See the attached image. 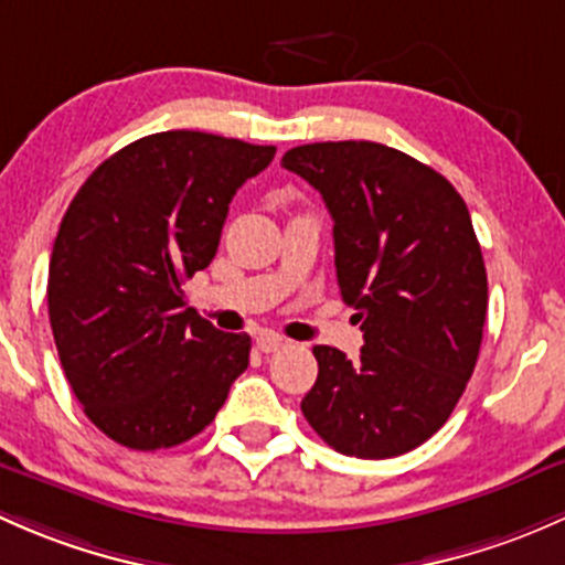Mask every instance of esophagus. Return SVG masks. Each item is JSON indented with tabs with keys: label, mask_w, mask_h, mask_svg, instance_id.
<instances>
[{
	"label": "esophagus",
	"mask_w": 565,
	"mask_h": 565,
	"mask_svg": "<svg viewBox=\"0 0 565 565\" xmlns=\"http://www.w3.org/2000/svg\"><path fill=\"white\" fill-rule=\"evenodd\" d=\"M255 345H258V351H264V353H275L282 348V337L275 334V331H260L258 340H255Z\"/></svg>",
	"instance_id": "1"
}]
</instances>
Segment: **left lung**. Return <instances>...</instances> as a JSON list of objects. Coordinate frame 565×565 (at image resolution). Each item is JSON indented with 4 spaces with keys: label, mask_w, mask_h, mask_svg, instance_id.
<instances>
[{
    "label": "left lung",
    "mask_w": 565,
    "mask_h": 565,
    "mask_svg": "<svg viewBox=\"0 0 565 565\" xmlns=\"http://www.w3.org/2000/svg\"><path fill=\"white\" fill-rule=\"evenodd\" d=\"M282 168L323 195L340 294L364 331L356 362L312 348L318 381L301 413L340 455H405L444 427L479 359L487 269L468 206L449 179L383 143H305Z\"/></svg>",
    "instance_id": "obj_1"
}]
</instances>
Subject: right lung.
I'll return each mask as SVG.
<instances>
[{"instance_id": "add662e5", "label": "right lung", "mask_w": 565, "mask_h": 565, "mask_svg": "<svg viewBox=\"0 0 565 565\" xmlns=\"http://www.w3.org/2000/svg\"><path fill=\"white\" fill-rule=\"evenodd\" d=\"M275 147L198 130L138 138L70 201L49 264V318L70 388L110 440L171 449L206 429L249 364V337L184 307L228 203Z\"/></svg>"}]
</instances>
